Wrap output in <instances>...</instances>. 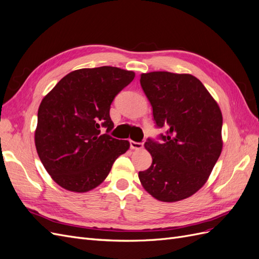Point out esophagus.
Segmentation results:
<instances>
[{
	"label": "esophagus",
	"instance_id": "1",
	"mask_svg": "<svg viewBox=\"0 0 259 259\" xmlns=\"http://www.w3.org/2000/svg\"><path fill=\"white\" fill-rule=\"evenodd\" d=\"M130 145L132 149H135V150H140V149H143L144 144L143 143H136L134 140H130Z\"/></svg>",
	"mask_w": 259,
	"mask_h": 259
}]
</instances>
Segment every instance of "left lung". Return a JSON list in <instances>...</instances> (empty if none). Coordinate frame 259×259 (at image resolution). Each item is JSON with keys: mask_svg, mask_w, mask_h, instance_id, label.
I'll return each instance as SVG.
<instances>
[{"mask_svg": "<svg viewBox=\"0 0 259 259\" xmlns=\"http://www.w3.org/2000/svg\"><path fill=\"white\" fill-rule=\"evenodd\" d=\"M161 143L148 138L151 166L139 171L145 190L163 202L191 197L206 183L222 153L223 115L205 86L191 74L154 71L140 75Z\"/></svg>", "mask_w": 259, "mask_h": 259, "instance_id": "8db88e82", "label": "left lung"}]
</instances>
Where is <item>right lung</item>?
Wrapping results in <instances>:
<instances>
[{"label": "right lung", "mask_w": 259, "mask_h": 259, "mask_svg": "<svg viewBox=\"0 0 259 259\" xmlns=\"http://www.w3.org/2000/svg\"><path fill=\"white\" fill-rule=\"evenodd\" d=\"M135 77L116 67L79 69L55 85L38 107L36 151L55 183L86 192L99 186L114 161L130 148L108 134L113 128L110 106ZM107 128L106 135L100 133Z\"/></svg>", "instance_id": "1"}]
</instances>
